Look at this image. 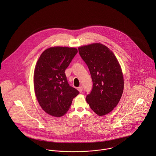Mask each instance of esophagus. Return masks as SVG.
Returning <instances> with one entry per match:
<instances>
[{
    "mask_svg": "<svg viewBox=\"0 0 156 156\" xmlns=\"http://www.w3.org/2000/svg\"><path fill=\"white\" fill-rule=\"evenodd\" d=\"M77 90H78L80 92H82V90H83V88H82V87H78V88H77Z\"/></svg>",
    "mask_w": 156,
    "mask_h": 156,
    "instance_id": "esophagus-1",
    "label": "esophagus"
}]
</instances>
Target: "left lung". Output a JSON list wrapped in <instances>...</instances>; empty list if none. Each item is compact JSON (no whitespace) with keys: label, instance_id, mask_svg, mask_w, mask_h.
Returning a JSON list of instances; mask_svg holds the SVG:
<instances>
[{"label":"left lung","instance_id":"1","mask_svg":"<svg viewBox=\"0 0 156 156\" xmlns=\"http://www.w3.org/2000/svg\"><path fill=\"white\" fill-rule=\"evenodd\" d=\"M79 53L89 68L93 85L86 100L99 116L109 113L116 106L124 89L119 64L108 47L100 43L79 47Z\"/></svg>","mask_w":156,"mask_h":156}]
</instances>
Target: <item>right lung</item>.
<instances>
[{"mask_svg":"<svg viewBox=\"0 0 156 156\" xmlns=\"http://www.w3.org/2000/svg\"><path fill=\"white\" fill-rule=\"evenodd\" d=\"M77 52L75 48L50 47L37 61L34 76L35 95L42 109L51 116H63L79 94L69 86L65 73Z\"/></svg>","mask_w":156,"mask_h":156,"instance_id":"1","label":"right lung"}]
</instances>
